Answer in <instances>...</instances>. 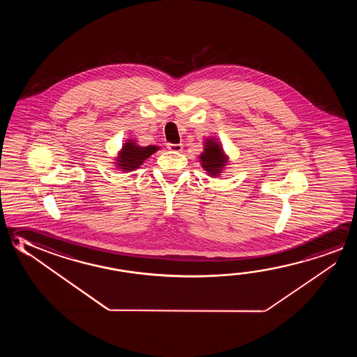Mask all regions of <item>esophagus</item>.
Returning <instances> with one entry per match:
<instances>
[{
	"label": "esophagus",
	"mask_w": 357,
	"mask_h": 357,
	"mask_svg": "<svg viewBox=\"0 0 357 357\" xmlns=\"http://www.w3.org/2000/svg\"><path fill=\"white\" fill-rule=\"evenodd\" d=\"M167 148H168L169 151H172V152L179 153L183 151V144H170L169 143V144L167 146Z\"/></svg>",
	"instance_id": "34e87169"
}]
</instances>
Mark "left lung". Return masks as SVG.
<instances>
[{
  "mask_svg": "<svg viewBox=\"0 0 357 357\" xmlns=\"http://www.w3.org/2000/svg\"><path fill=\"white\" fill-rule=\"evenodd\" d=\"M199 158L202 167L213 178L222 174L225 165L228 164V157L222 151V144L213 138L205 141L204 152L199 155Z\"/></svg>",
  "mask_w": 357,
  "mask_h": 357,
  "instance_id": "obj_1",
  "label": "left lung"
}]
</instances>
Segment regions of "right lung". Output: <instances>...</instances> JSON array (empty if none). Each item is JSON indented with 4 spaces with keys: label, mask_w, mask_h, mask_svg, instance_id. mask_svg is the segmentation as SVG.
<instances>
[{
    "label": "right lung",
    "mask_w": 357,
    "mask_h": 357,
    "mask_svg": "<svg viewBox=\"0 0 357 357\" xmlns=\"http://www.w3.org/2000/svg\"><path fill=\"white\" fill-rule=\"evenodd\" d=\"M159 146H137L133 139H129L123 144L121 152L118 153L116 165L118 169H122V172L138 169L142 164L144 163V160L149 158L153 153L157 152Z\"/></svg>",
    "instance_id": "obj_1"
}]
</instances>
